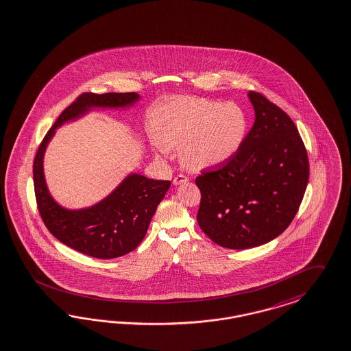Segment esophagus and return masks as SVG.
Masks as SVG:
<instances>
[{"instance_id":"esophagus-1","label":"esophagus","mask_w":351,"mask_h":351,"mask_svg":"<svg viewBox=\"0 0 351 351\" xmlns=\"http://www.w3.org/2000/svg\"><path fill=\"white\" fill-rule=\"evenodd\" d=\"M189 181V178L186 177V176H183V174H180V176H177L174 180H173V184H176V186H178V184H183V183H186V182Z\"/></svg>"}]
</instances>
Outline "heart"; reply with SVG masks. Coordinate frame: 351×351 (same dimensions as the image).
Wrapping results in <instances>:
<instances>
[{
  "label": "heart",
  "mask_w": 351,
  "mask_h": 351,
  "mask_svg": "<svg viewBox=\"0 0 351 351\" xmlns=\"http://www.w3.org/2000/svg\"><path fill=\"white\" fill-rule=\"evenodd\" d=\"M157 149L167 154L180 147L187 169L221 167L237 156L250 128L246 110L235 103L178 96L157 113Z\"/></svg>",
  "instance_id": "1"
}]
</instances>
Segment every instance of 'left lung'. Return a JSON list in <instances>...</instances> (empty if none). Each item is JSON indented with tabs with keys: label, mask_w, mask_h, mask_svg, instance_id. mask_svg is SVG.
I'll list each match as a JSON object with an SVG mask.
<instances>
[{
	"label": "left lung",
	"mask_w": 351,
	"mask_h": 351,
	"mask_svg": "<svg viewBox=\"0 0 351 351\" xmlns=\"http://www.w3.org/2000/svg\"><path fill=\"white\" fill-rule=\"evenodd\" d=\"M255 122L237 156L203 171L196 220L219 246L245 250L278 237L295 217L308 182V157L291 118L248 92Z\"/></svg>",
	"instance_id": "left-lung-1"
}]
</instances>
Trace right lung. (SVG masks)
Masks as SVG:
<instances>
[{"instance_id":"add662e5","label":"right lung","mask_w":351,"mask_h":351,"mask_svg":"<svg viewBox=\"0 0 351 351\" xmlns=\"http://www.w3.org/2000/svg\"><path fill=\"white\" fill-rule=\"evenodd\" d=\"M141 96L128 93H82L57 118L40 144L34 161V186L41 219L48 230L66 246L96 259H114L139 246L157 206L169 190V181L149 180L130 173L117 187L91 207L69 209L60 206L48 190L44 154L56 130L66 122L86 116L95 108L125 109Z\"/></svg>"}]
</instances>
